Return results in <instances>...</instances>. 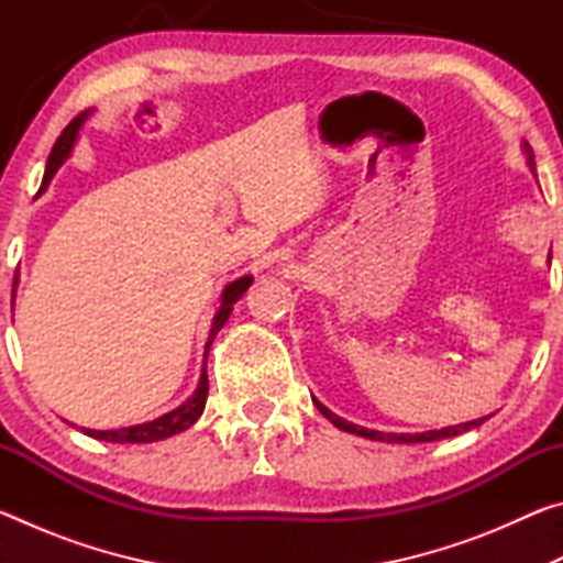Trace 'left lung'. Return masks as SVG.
Wrapping results in <instances>:
<instances>
[{
    "instance_id": "8db88e82",
    "label": "left lung",
    "mask_w": 563,
    "mask_h": 563,
    "mask_svg": "<svg viewBox=\"0 0 563 563\" xmlns=\"http://www.w3.org/2000/svg\"><path fill=\"white\" fill-rule=\"evenodd\" d=\"M527 148V161H529V168L537 170L533 166V151L529 148V144H523ZM312 402L320 409V415H325L332 424L338 427L342 432H350V434H360V437H367V440H377V442H434V440H446V437H456L462 432H470L474 427H479L482 422H487L489 417H482V419H474V422H464V424H454V427H444V430H432V432H422V434H385V432H377V430H365V427L360 424H352L347 419L338 417L335 412H330V409L318 402L316 397H312Z\"/></svg>"
}]
</instances>
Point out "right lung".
<instances>
[{
  "label": "right lung",
  "instance_id": "1",
  "mask_svg": "<svg viewBox=\"0 0 563 563\" xmlns=\"http://www.w3.org/2000/svg\"><path fill=\"white\" fill-rule=\"evenodd\" d=\"M84 119H87V111H81L79 117H74L69 121V126H66L62 131V136L56 139V144L52 148V156H49V164H46V170H44V180H42V188L44 190L46 186H49L52 176L56 174V168H59L64 164V158L71 154V146L76 141V133H79ZM253 278L251 275H245V278L235 280L228 285V288L223 290V302H221V310L216 312L213 318V328H211V335H208V342H206V355L208 350H211L213 345V338L218 335V330H221L225 325L228 316H231L233 305L243 298V292L251 288ZM14 288H16V275H14ZM206 397H208V375H206V365H203V373H201V383H198L196 393L190 395V399H186L184 405H180L178 409H174V412H168L164 417L154 419V422H146V424H133V427H123V430H84V434L93 437V440H103V442H119V444H141V442H158V440H168V437H174L178 432L188 430L190 424L196 422L198 417L203 415V407H206Z\"/></svg>",
  "mask_w": 563,
  "mask_h": 563
}]
</instances>
